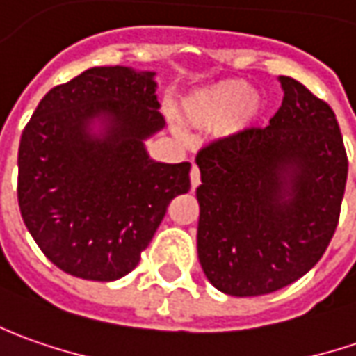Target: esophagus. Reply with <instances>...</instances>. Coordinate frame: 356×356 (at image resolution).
Returning <instances> with one entry per match:
<instances>
[{"mask_svg":"<svg viewBox=\"0 0 356 356\" xmlns=\"http://www.w3.org/2000/svg\"><path fill=\"white\" fill-rule=\"evenodd\" d=\"M199 183H201V171H199V167L193 165L191 167V187H193V189H197V187H199Z\"/></svg>","mask_w":356,"mask_h":356,"instance_id":"esophagus-1","label":"esophagus"}]
</instances>
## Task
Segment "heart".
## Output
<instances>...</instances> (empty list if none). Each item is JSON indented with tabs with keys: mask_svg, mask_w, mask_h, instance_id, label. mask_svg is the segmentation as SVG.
<instances>
[{
	"mask_svg": "<svg viewBox=\"0 0 356 356\" xmlns=\"http://www.w3.org/2000/svg\"><path fill=\"white\" fill-rule=\"evenodd\" d=\"M238 128L252 124L260 112V100L244 80H220L183 100V116L193 126H211L234 114Z\"/></svg>",
	"mask_w": 356,
	"mask_h": 356,
	"instance_id": "heart-1",
	"label": "heart"
}]
</instances>
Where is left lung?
<instances>
[{
    "instance_id": "obj_1",
    "label": "left lung",
    "mask_w": 356,
    "mask_h": 356,
    "mask_svg": "<svg viewBox=\"0 0 356 356\" xmlns=\"http://www.w3.org/2000/svg\"><path fill=\"white\" fill-rule=\"evenodd\" d=\"M284 100L266 128L218 138L197 154V252L204 276L236 298L289 286L335 234L347 152L331 106L280 76Z\"/></svg>"
}]
</instances>
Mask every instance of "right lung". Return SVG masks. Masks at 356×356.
<instances>
[{"label":"right lung","instance_id":"right-lung-1","mask_svg":"<svg viewBox=\"0 0 356 356\" xmlns=\"http://www.w3.org/2000/svg\"><path fill=\"white\" fill-rule=\"evenodd\" d=\"M154 76L88 68L44 94L21 134L19 211L41 252L70 276L129 274L169 202L191 189L189 161L159 163L143 145L165 128Z\"/></svg>","mask_w":356,"mask_h":356}]
</instances>
